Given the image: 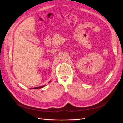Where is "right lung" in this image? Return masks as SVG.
Instances as JSON below:
<instances>
[{"label":"right lung","mask_w":123,"mask_h":123,"mask_svg":"<svg viewBox=\"0 0 123 123\" xmlns=\"http://www.w3.org/2000/svg\"><path fill=\"white\" fill-rule=\"evenodd\" d=\"M45 86H40V87H35V88H31V89H40V88H42L44 87Z\"/></svg>","instance_id":"1"}]
</instances>
